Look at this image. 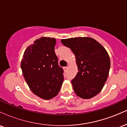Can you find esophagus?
Here are the masks:
<instances>
[{
    "label": "esophagus",
    "mask_w": 127,
    "mask_h": 127,
    "mask_svg": "<svg viewBox=\"0 0 127 127\" xmlns=\"http://www.w3.org/2000/svg\"><path fill=\"white\" fill-rule=\"evenodd\" d=\"M63 68H64V70L65 72H66L67 70V67H64Z\"/></svg>",
    "instance_id": "34e87169"
}]
</instances>
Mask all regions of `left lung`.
Returning a JSON list of instances; mask_svg holds the SVG:
<instances>
[{
    "instance_id": "8db88e82",
    "label": "left lung",
    "mask_w": 127,
    "mask_h": 127,
    "mask_svg": "<svg viewBox=\"0 0 127 127\" xmlns=\"http://www.w3.org/2000/svg\"><path fill=\"white\" fill-rule=\"evenodd\" d=\"M76 57L78 72L72 80L78 97L89 99L98 94L107 81L110 67L109 54L102 45L89 37L62 39Z\"/></svg>"
}]
</instances>
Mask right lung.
Masks as SVG:
<instances>
[{
	"label": "right lung",
	"mask_w": 127,
	"mask_h": 127,
	"mask_svg": "<svg viewBox=\"0 0 127 127\" xmlns=\"http://www.w3.org/2000/svg\"><path fill=\"white\" fill-rule=\"evenodd\" d=\"M54 38L42 37L24 51L21 63L23 76L31 91L44 100L59 94L64 80L63 69L55 53Z\"/></svg>",
	"instance_id": "1"
}]
</instances>
